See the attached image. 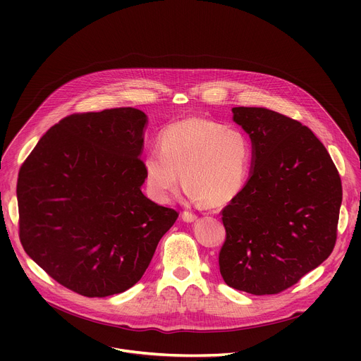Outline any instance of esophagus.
Instances as JSON below:
<instances>
[{
  "label": "esophagus",
  "mask_w": 361,
  "mask_h": 361,
  "mask_svg": "<svg viewBox=\"0 0 361 361\" xmlns=\"http://www.w3.org/2000/svg\"><path fill=\"white\" fill-rule=\"evenodd\" d=\"M181 217H183V220H184L185 223H192V221L197 220V216H195L194 213H188V212H184V213L181 214Z\"/></svg>",
  "instance_id": "1"
}]
</instances>
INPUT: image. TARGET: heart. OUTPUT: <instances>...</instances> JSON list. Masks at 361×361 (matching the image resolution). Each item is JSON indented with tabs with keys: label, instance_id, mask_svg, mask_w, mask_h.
I'll return each instance as SVG.
<instances>
[{
	"label": "heart",
	"instance_id": "b5f03b06",
	"mask_svg": "<svg viewBox=\"0 0 361 361\" xmlns=\"http://www.w3.org/2000/svg\"><path fill=\"white\" fill-rule=\"evenodd\" d=\"M250 160L251 147L240 130L187 118L166 127L159 148L145 154L144 181L149 197L159 202H169L183 180L188 200L223 205L243 190Z\"/></svg>",
	"mask_w": 361,
	"mask_h": 361
}]
</instances>
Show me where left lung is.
Wrapping results in <instances>:
<instances>
[{
  "instance_id": "left-lung-1",
  "label": "left lung",
  "mask_w": 361,
  "mask_h": 361,
  "mask_svg": "<svg viewBox=\"0 0 361 361\" xmlns=\"http://www.w3.org/2000/svg\"><path fill=\"white\" fill-rule=\"evenodd\" d=\"M252 147L250 177L223 213L219 255L227 286L277 294L331 254L343 198L338 171L301 123L263 107H234Z\"/></svg>"
}]
</instances>
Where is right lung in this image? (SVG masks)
I'll return each mask as SVG.
<instances>
[{"instance_id": "obj_1", "label": "right lung", "mask_w": 361, "mask_h": 361, "mask_svg": "<svg viewBox=\"0 0 361 361\" xmlns=\"http://www.w3.org/2000/svg\"><path fill=\"white\" fill-rule=\"evenodd\" d=\"M137 109L73 114L51 127L17 183L20 240L56 281L85 297L133 287L178 213L147 198Z\"/></svg>"}]
</instances>
